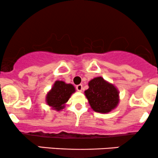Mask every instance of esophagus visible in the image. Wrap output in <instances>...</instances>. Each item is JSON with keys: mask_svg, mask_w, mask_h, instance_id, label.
I'll list each match as a JSON object with an SVG mask.
<instances>
[{"mask_svg": "<svg viewBox=\"0 0 158 158\" xmlns=\"http://www.w3.org/2000/svg\"><path fill=\"white\" fill-rule=\"evenodd\" d=\"M76 88H77V90L79 92H81V90H83V87H82V85H77V86H76Z\"/></svg>", "mask_w": 158, "mask_h": 158, "instance_id": "1", "label": "esophagus"}]
</instances>
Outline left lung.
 Masks as SVG:
<instances>
[{"label":"left lung","instance_id":"obj_1","mask_svg":"<svg viewBox=\"0 0 158 158\" xmlns=\"http://www.w3.org/2000/svg\"><path fill=\"white\" fill-rule=\"evenodd\" d=\"M88 86L89 88L85 90V94L94 111L108 113L118 105V90L103 78H94L89 81Z\"/></svg>","mask_w":158,"mask_h":158}]
</instances>
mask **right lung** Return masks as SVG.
I'll list each match as a JSON object with an SVG mask.
<instances>
[{"mask_svg": "<svg viewBox=\"0 0 158 158\" xmlns=\"http://www.w3.org/2000/svg\"><path fill=\"white\" fill-rule=\"evenodd\" d=\"M74 92L75 88L73 85L66 84L62 81H56L51 90L47 95V103L55 110H60L64 108V104Z\"/></svg>", "mask_w": 158, "mask_h": 158, "instance_id": "add662e5", "label": "right lung"}]
</instances>
